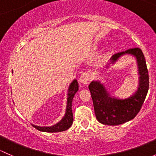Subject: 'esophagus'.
Returning <instances> with one entry per match:
<instances>
[{
    "label": "esophagus",
    "mask_w": 156,
    "mask_h": 156,
    "mask_svg": "<svg viewBox=\"0 0 156 156\" xmlns=\"http://www.w3.org/2000/svg\"><path fill=\"white\" fill-rule=\"evenodd\" d=\"M90 79V75L88 72H84V73L81 74V75L80 76L79 81L81 84H86L87 83L89 82Z\"/></svg>",
    "instance_id": "esophagus-1"
}]
</instances>
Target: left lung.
Segmentation results:
<instances>
[{
	"mask_svg": "<svg viewBox=\"0 0 156 156\" xmlns=\"http://www.w3.org/2000/svg\"><path fill=\"white\" fill-rule=\"evenodd\" d=\"M124 54L133 55L136 57L137 62L140 74L139 87L133 95L129 98L119 100L110 97L106 88L99 81H92L88 86L96 117L98 122L103 125H122L134 119L142 107L147 95L149 85V74L142 50L138 48H134L119 52L112 56L110 59L112 62L114 63Z\"/></svg>",
	"mask_w": 156,
	"mask_h": 156,
	"instance_id": "left-lung-1",
	"label": "left lung"
}]
</instances>
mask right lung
Listing matches in <instances>:
<instances>
[{
  "label": "right lung",
  "mask_w": 156,
  "mask_h": 156,
  "mask_svg": "<svg viewBox=\"0 0 156 156\" xmlns=\"http://www.w3.org/2000/svg\"><path fill=\"white\" fill-rule=\"evenodd\" d=\"M78 90V84L77 80H74L71 83L68 90V99H67V106L66 111L64 117L62 120L58 122L56 125L50 127H39L36 125H32V126L35 127L37 130H41L44 132H49V133H55V132H61L67 130L72 126V124L73 122V115L72 111V104L73 97L75 94Z\"/></svg>",
  "instance_id": "add662e5"
}]
</instances>
